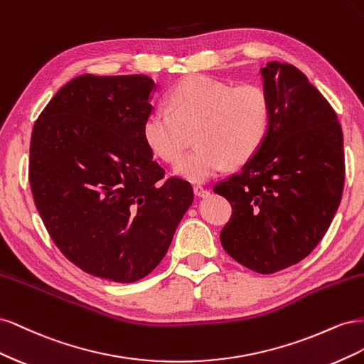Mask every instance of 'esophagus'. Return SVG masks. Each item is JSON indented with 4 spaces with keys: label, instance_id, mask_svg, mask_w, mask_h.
Masks as SVG:
<instances>
[{
    "label": "esophagus",
    "instance_id": "esophagus-1",
    "mask_svg": "<svg viewBox=\"0 0 364 364\" xmlns=\"http://www.w3.org/2000/svg\"><path fill=\"white\" fill-rule=\"evenodd\" d=\"M194 194L197 197H206V196H209V191L206 188H203V186H200V185H196L194 186Z\"/></svg>",
    "mask_w": 364,
    "mask_h": 364
}]
</instances>
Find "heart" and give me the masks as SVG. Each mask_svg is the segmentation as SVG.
Masks as SVG:
<instances>
[{"label":"heart","mask_w":364,"mask_h":364,"mask_svg":"<svg viewBox=\"0 0 364 364\" xmlns=\"http://www.w3.org/2000/svg\"><path fill=\"white\" fill-rule=\"evenodd\" d=\"M170 107H153L142 135L156 156L176 162L196 132L194 151L174 167L190 182H206L229 164L249 161L262 146L270 127V102L258 85L232 86L206 74H196L174 86Z\"/></svg>","instance_id":"b5f03b06"}]
</instances>
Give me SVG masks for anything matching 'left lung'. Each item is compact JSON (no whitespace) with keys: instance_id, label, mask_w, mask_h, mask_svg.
<instances>
[{"instance_id":"left-lung-1","label":"left lung","mask_w":364,"mask_h":364,"mask_svg":"<svg viewBox=\"0 0 364 364\" xmlns=\"http://www.w3.org/2000/svg\"><path fill=\"white\" fill-rule=\"evenodd\" d=\"M270 127L259 150L214 191L232 205L220 232L228 255L270 274L323 238L345 185L343 132L334 109L290 63L261 68Z\"/></svg>"}]
</instances>
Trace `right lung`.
Returning a JSON list of instances; mask_svg holds the SVG:
<instances>
[{"label": "right lung", "instance_id": "right-lung-1", "mask_svg": "<svg viewBox=\"0 0 364 364\" xmlns=\"http://www.w3.org/2000/svg\"><path fill=\"white\" fill-rule=\"evenodd\" d=\"M155 82L83 74L62 86L33 127L28 181L51 240L97 278L135 282L167 253L194 200L164 181L142 135Z\"/></svg>", "mask_w": 364, "mask_h": 364}]
</instances>
